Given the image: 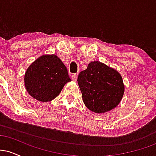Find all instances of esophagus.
Here are the masks:
<instances>
[{
  "mask_svg": "<svg viewBox=\"0 0 156 156\" xmlns=\"http://www.w3.org/2000/svg\"><path fill=\"white\" fill-rule=\"evenodd\" d=\"M72 80H74V81H76L77 80V74L76 73H73L72 75Z\"/></svg>",
  "mask_w": 156,
  "mask_h": 156,
  "instance_id": "obj_1",
  "label": "esophagus"
}]
</instances>
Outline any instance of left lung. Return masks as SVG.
Segmentation results:
<instances>
[{"label": "left lung", "instance_id": "obj_1", "mask_svg": "<svg viewBox=\"0 0 156 156\" xmlns=\"http://www.w3.org/2000/svg\"><path fill=\"white\" fill-rule=\"evenodd\" d=\"M78 83L86 106L93 112L104 113L120 103L125 87L115 69L100 62H92L79 73Z\"/></svg>", "mask_w": 156, "mask_h": 156}]
</instances>
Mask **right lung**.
I'll return each mask as SVG.
<instances>
[{"mask_svg": "<svg viewBox=\"0 0 156 156\" xmlns=\"http://www.w3.org/2000/svg\"><path fill=\"white\" fill-rule=\"evenodd\" d=\"M25 86L36 100L48 102L59 94L70 81L67 69L55 55H44L34 62L25 74Z\"/></svg>", "mask_w": 156, "mask_h": 156, "instance_id": "add662e5", "label": "right lung"}]
</instances>
